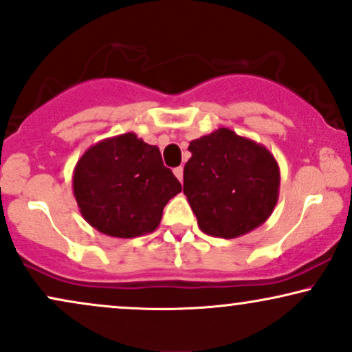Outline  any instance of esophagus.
I'll use <instances>...</instances> for the list:
<instances>
[{"mask_svg":"<svg viewBox=\"0 0 352 352\" xmlns=\"http://www.w3.org/2000/svg\"><path fill=\"white\" fill-rule=\"evenodd\" d=\"M175 176L179 179V183H183V166L175 168Z\"/></svg>","mask_w":352,"mask_h":352,"instance_id":"esophagus-1","label":"esophagus"}]
</instances>
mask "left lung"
<instances>
[{
    "label": "left lung",
    "mask_w": 352,
    "mask_h": 352,
    "mask_svg": "<svg viewBox=\"0 0 352 352\" xmlns=\"http://www.w3.org/2000/svg\"><path fill=\"white\" fill-rule=\"evenodd\" d=\"M184 194L204 233L238 238L263 225L279 199L280 171L261 143L220 127L189 143Z\"/></svg>",
    "instance_id": "1"
}]
</instances>
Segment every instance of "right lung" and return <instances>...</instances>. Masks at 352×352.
<instances>
[{"instance_id": "right-lung-1", "label": "right lung", "mask_w": 352, "mask_h": 352, "mask_svg": "<svg viewBox=\"0 0 352 352\" xmlns=\"http://www.w3.org/2000/svg\"><path fill=\"white\" fill-rule=\"evenodd\" d=\"M72 186L86 222L114 238L155 232L164 206L183 189L158 146L133 132L91 145L73 169Z\"/></svg>"}]
</instances>
